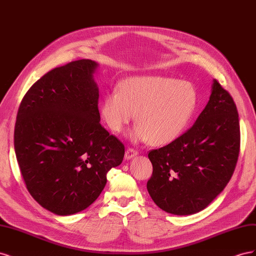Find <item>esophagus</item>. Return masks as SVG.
<instances>
[{
    "label": "esophagus",
    "mask_w": 256,
    "mask_h": 256,
    "mask_svg": "<svg viewBox=\"0 0 256 256\" xmlns=\"http://www.w3.org/2000/svg\"><path fill=\"white\" fill-rule=\"evenodd\" d=\"M138 152L136 150L129 148V150H127L126 152H125V159H126V160H130V159L134 158L136 156H138Z\"/></svg>",
    "instance_id": "obj_1"
}]
</instances>
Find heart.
Returning a JSON list of instances; mask_svg holds the SVG:
<instances>
[{
  "instance_id": "obj_1",
  "label": "heart",
  "mask_w": 256,
  "mask_h": 256,
  "mask_svg": "<svg viewBox=\"0 0 256 256\" xmlns=\"http://www.w3.org/2000/svg\"><path fill=\"white\" fill-rule=\"evenodd\" d=\"M198 104V92L190 82L157 76H131L120 83V92L104 96L102 116L118 134L136 112L138 125L129 134L131 140L164 146L182 134Z\"/></svg>"
}]
</instances>
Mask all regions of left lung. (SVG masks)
<instances>
[{
    "label": "left lung",
    "mask_w": 256,
    "mask_h": 256,
    "mask_svg": "<svg viewBox=\"0 0 256 256\" xmlns=\"http://www.w3.org/2000/svg\"><path fill=\"white\" fill-rule=\"evenodd\" d=\"M239 146L236 104L214 80L210 97L194 125L174 142L148 154L152 175L147 191L154 204L177 216L203 210L230 182Z\"/></svg>",
    "instance_id": "8db88e82"
}]
</instances>
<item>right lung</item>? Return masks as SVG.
<instances>
[{
	"mask_svg": "<svg viewBox=\"0 0 256 256\" xmlns=\"http://www.w3.org/2000/svg\"><path fill=\"white\" fill-rule=\"evenodd\" d=\"M98 63L79 60L52 69L19 106L14 145L26 189L47 210L69 216L95 202L124 144L100 124Z\"/></svg>",
	"mask_w": 256,
	"mask_h": 256,
	"instance_id": "obj_1",
	"label": "right lung"
}]
</instances>
